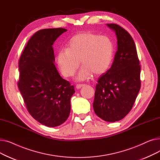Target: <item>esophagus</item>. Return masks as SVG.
I'll return each mask as SVG.
<instances>
[{"mask_svg":"<svg viewBox=\"0 0 160 160\" xmlns=\"http://www.w3.org/2000/svg\"><path fill=\"white\" fill-rule=\"evenodd\" d=\"M83 86H84V85H83V84H77V86H76V88H77V89H80L81 88H82Z\"/></svg>","mask_w":160,"mask_h":160,"instance_id":"34e87169","label":"esophagus"}]
</instances>
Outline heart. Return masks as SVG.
I'll list each match as a JSON object with an SVG mask.
<instances>
[{
  "label": "heart",
  "instance_id": "obj_1",
  "mask_svg": "<svg viewBox=\"0 0 160 160\" xmlns=\"http://www.w3.org/2000/svg\"><path fill=\"white\" fill-rule=\"evenodd\" d=\"M113 45L106 36H99L91 32L78 33L67 44L66 50H60L56 62L60 71L66 77L74 74L83 66L77 79L86 80L94 74L97 77L104 74L112 63Z\"/></svg>",
  "mask_w": 160,
  "mask_h": 160
}]
</instances>
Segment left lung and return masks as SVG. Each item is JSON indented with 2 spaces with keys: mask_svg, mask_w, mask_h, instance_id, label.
Instances as JSON below:
<instances>
[{
  "mask_svg": "<svg viewBox=\"0 0 160 160\" xmlns=\"http://www.w3.org/2000/svg\"><path fill=\"white\" fill-rule=\"evenodd\" d=\"M106 25L115 33L117 50L111 68L98 80L93 106L100 118L115 122L132 108L141 88V67L130 33L116 24Z\"/></svg>",
  "mask_w": 160,
  "mask_h": 160,
  "instance_id": "left-lung-1",
  "label": "left lung"
}]
</instances>
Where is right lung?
I'll list each match as a JSON object with an SVG mask.
<instances>
[{"mask_svg":"<svg viewBox=\"0 0 160 160\" xmlns=\"http://www.w3.org/2000/svg\"><path fill=\"white\" fill-rule=\"evenodd\" d=\"M67 30L48 28L29 39L19 62L18 88L30 114L48 127H56L68 118L73 86L63 79L54 65L52 45Z\"/></svg>","mask_w":160,"mask_h":160,"instance_id":"1","label":"right lung"}]
</instances>
